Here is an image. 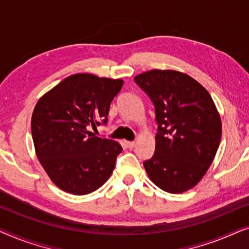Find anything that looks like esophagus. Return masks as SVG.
Instances as JSON below:
<instances>
[{
    "mask_svg": "<svg viewBox=\"0 0 249 249\" xmlns=\"http://www.w3.org/2000/svg\"><path fill=\"white\" fill-rule=\"evenodd\" d=\"M124 144H125V146H127V147L132 148V147H135L136 142H124Z\"/></svg>",
    "mask_w": 249,
    "mask_h": 249,
    "instance_id": "esophagus-1",
    "label": "esophagus"
}]
</instances>
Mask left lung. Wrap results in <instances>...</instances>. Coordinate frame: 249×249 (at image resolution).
I'll list each match as a JSON object with an SVG mask.
<instances>
[{"label":"left lung","mask_w":249,"mask_h":249,"mask_svg":"<svg viewBox=\"0 0 249 249\" xmlns=\"http://www.w3.org/2000/svg\"><path fill=\"white\" fill-rule=\"evenodd\" d=\"M155 107V152L144 162L159 188L179 194L200 181L215 158L222 134L209 91L188 74L149 70L135 77Z\"/></svg>","instance_id":"obj_1"}]
</instances>
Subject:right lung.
<instances>
[{
  "mask_svg": "<svg viewBox=\"0 0 249 249\" xmlns=\"http://www.w3.org/2000/svg\"><path fill=\"white\" fill-rule=\"evenodd\" d=\"M122 79L76 73L37 102L32 117L36 155L54 185L86 195L104 185L122 151L118 142L89 131L107 122L111 102Z\"/></svg>",
  "mask_w": 249,
  "mask_h": 249,
  "instance_id": "1",
  "label": "right lung"
}]
</instances>
